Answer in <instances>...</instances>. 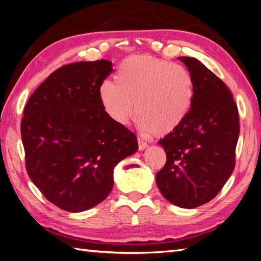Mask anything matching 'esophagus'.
Returning a JSON list of instances; mask_svg holds the SVG:
<instances>
[{
    "mask_svg": "<svg viewBox=\"0 0 261 261\" xmlns=\"http://www.w3.org/2000/svg\"><path fill=\"white\" fill-rule=\"evenodd\" d=\"M147 147V143L146 141H144V140H141V139H138V148H139V151H144L145 148Z\"/></svg>",
    "mask_w": 261,
    "mask_h": 261,
    "instance_id": "obj_1",
    "label": "esophagus"
}]
</instances>
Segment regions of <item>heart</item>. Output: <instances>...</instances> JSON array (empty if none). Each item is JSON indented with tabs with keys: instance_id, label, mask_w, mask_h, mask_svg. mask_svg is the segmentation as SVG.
Returning a JSON list of instances; mask_svg holds the SVG:
<instances>
[{
	"instance_id": "heart-1",
	"label": "heart",
	"mask_w": 261,
	"mask_h": 261,
	"mask_svg": "<svg viewBox=\"0 0 261 261\" xmlns=\"http://www.w3.org/2000/svg\"><path fill=\"white\" fill-rule=\"evenodd\" d=\"M194 81L180 64L148 55H134L122 62L115 82L99 91L106 115L116 124L125 125L137 114L143 134L165 135L176 129L192 107Z\"/></svg>"
}]
</instances>
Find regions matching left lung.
<instances>
[{
	"mask_svg": "<svg viewBox=\"0 0 261 261\" xmlns=\"http://www.w3.org/2000/svg\"><path fill=\"white\" fill-rule=\"evenodd\" d=\"M191 72L194 98L188 116L158 141L167 163L155 176L163 197L194 208L218 194L235 168L240 136L237 106L224 83L193 57H178Z\"/></svg>",
	"mask_w": 261,
	"mask_h": 261,
	"instance_id": "1",
	"label": "left lung"
}]
</instances>
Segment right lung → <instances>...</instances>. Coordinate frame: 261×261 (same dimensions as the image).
Returning <instances> with one entry per match:
<instances>
[{"instance_id": "1", "label": "right lung", "mask_w": 261, "mask_h": 261, "mask_svg": "<svg viewBox=\"0 0 261 261\" xmlns=\"http://www.w3.org/2000/svg\"><path fill=\"white\" fill-rule=\"evenodd\" d=\"M113 63L77 62L53 72L31 95L21 120L26 170L61 210L79 213L103 201L114 169L138 149L137 137L106 115L99 91Z\"/></svg>"}]
</instances>
